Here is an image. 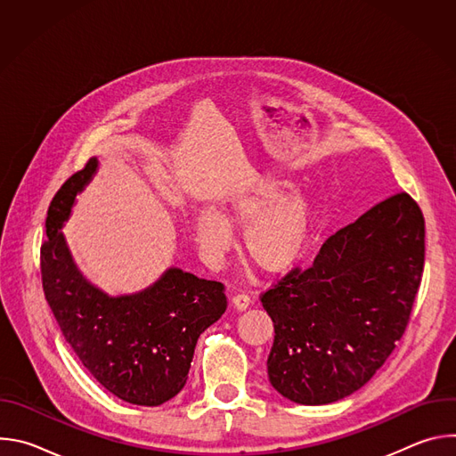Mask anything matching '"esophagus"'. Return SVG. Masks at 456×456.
I'll list each match as a JSON object with an SVG mask.
<instances>
[{
	"instance_id": "34e87169",
	"label": "esophagus",
	"mask_w": 456,
	"mask_h": 456,
	"mask_svg": "<svg viewBox=\"0 0 456 456\" xmlns=\"http://www.w3.org/2000/svg\"><path fill=\"white\" fill-rule=\"evenodd\" d=\"M231 301H232V306L236 310H245L250 305V297L247 294H236V296H232Z\"/></svg>"
}]
</instances>
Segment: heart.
Returning a JSON list of instances; mask_svg holds the SVG:
<instances>
[{
    "label": "heart",
    "instance_id": "b5f03b06",
    "mask_svg": "<svg viewBox=\"0 0 456 456\" xmlns=\"http://www.w3.org/2000/svg\"><path fill=\"white\" fill-rule=\"evenodd\" d=\"M292 183L283 178H259L238 192L224 216L204 208L194 218V236L202 256L218 264L232 247V228L245 229L243 248L250 262L267 274L292 269L305 252L312 231V208L301 194H290Z\"/></svg>",
    "mask_w": 456,
    "mask_h": 456
}]
</instances>
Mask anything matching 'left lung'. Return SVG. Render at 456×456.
I'll list each match as a JSON object with an SVG mask.
<instances>
[{
	"instance_id": "obj_1",
	"label": "left lung",
	"mask_w": 456,
	"mask_h": 456,
	"mask_svg": "<svg viewBox=\"0 0 456 456\" xmlns=\"http://www.w3.org/2000/svg\"><path fill=\"white\" fill-rule=\"evenodd\" d=\"M424 216L395 192L339 229L314 264L262 294L274 322L269 380L319 406L362 387L403 338L424 271Z\"/></svg>"
}]
</instances>
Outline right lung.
<instances>
[{
    "label": "right lung",
    "mask_w": 456,
    "mask_h": 456,
    "mask_svg": "<svg viewBox=\"0 0 456 456\" xmlns=\"http://www.w3.org/2000/svg\"><path fill=\"white\" fill-rule=\"evenodd\" d=\"M97 157L61 185L46 213L41 245L45 297L59 329L110 394L137 406H160L187 380L200 334L227 308L224 285L167 269L151 287L111 297L77 269L61 232Z\"/></svg>",
    "instance_id": "obj_1"
}]
</instances>
